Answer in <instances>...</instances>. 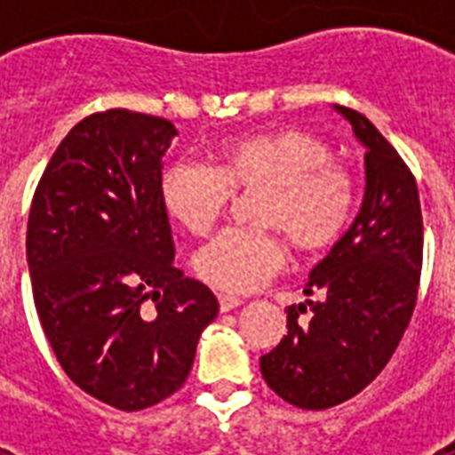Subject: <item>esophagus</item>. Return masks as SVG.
Masks as SVG:
<instances>
[{"label":"esophagus","instance_id":"esophagus-1","mask_svg":"<svg viewBox=\"0 0 455 455\" xmlns=\"http://www.w3.org/2000/svg\"><path fill=\"white\" fill-rule=\"evenodd\" d=\"M243 304L241 298H235V295H220V309L221 311H231L238 309Z\"/></svg>","mask_w":455,"mask_h":455}]
</instances>
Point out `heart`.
<instances>
[{
  "label": "heart",
  "instance_id": "b5f03b06",
  "mask_svg": "<svg viewBox=\"0 0 455 455\" xmlns=\"http://www.w3.org/2000/svg\"><path fill=\"white\" fill-rule=\"evenodd\" d=\"M234 191H259L252 228H227L196 252L193 269L224 292H252L285 262L281 234L302 252L338 241L352 214V179L331 146L302 130H276L221 148L220 167L181 157L160 174L164 210L196 235L220 221Z\"/></svg>",
  "mask_w": 455,
  "mask_h": 455
}]
</instances>
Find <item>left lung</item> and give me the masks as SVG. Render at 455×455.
<instances>
[{
    "instance_id": "1",
    "label": "left lung",
    "mask_w": 455,
    "mask_h": 455,
    "mask_svg": "<svg viewBox=\"0 0 455 455\" xmlns=\"http://www.w3.org/2000/svg\"><path fill=\"white\" fill-rule=\"evenodd\" d=\"M335 110L366 148L361 210L311 269L304 295L321 299L288 307V335L259 359L267 385L307 411L352 399L387 366L416 307L423 267L416 179L368 117Z\"/></svg>"
}]
</instances>
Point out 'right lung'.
<instances>
[{
	"label": "right lung",
	"mask_w": 455,
	"mask_h": 455,
	"mask_svg": "<svg viewBox=\"0 0 455 455\" xmlns=\"http://www.w3.org/2000/svg\"><path fill=\"white\" fill-rule=\"evenodd\" d=\"M170 120L113 108L77 123L46 164L28 220L39 323L66 375L99 402L141 411L191 373L212 291L174 267L160 198Z\"/></svg>",
	"instance_id": "obj_1"
}]
</instances>
